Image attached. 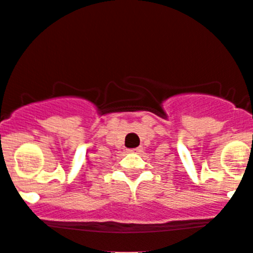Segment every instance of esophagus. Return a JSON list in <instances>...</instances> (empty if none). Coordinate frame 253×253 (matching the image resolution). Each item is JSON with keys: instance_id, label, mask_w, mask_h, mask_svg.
Returning <instances> with one entry per match:
<instances>
[{"instance_id": "esophagus-1", "label": "esophagus", "mask_w": 253, "mask_h": 253, "mask_svg": "<svg viewBox=\"0 0 253 253\" xmlns=\"http://www.w3.org/2000/svg\"><path fill=\"white\" fill-rule=\"evenodd\" d=\"M129 152H140L141 151V147H136V149H129Z\"/></svg>"}]
</instances>
